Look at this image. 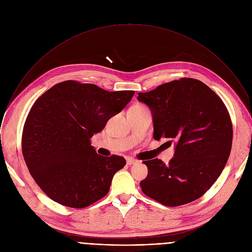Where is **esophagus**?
<instances>
[{"label":"esophagus","instance_id":"1","mask_svg":"<svg viewBox=\"0 0 252 252\" xmlns=\"http://www.w3.org/2000/svg\"><path fill=\"white\" fill-rule=\"evenodd\" d=\"M136 159H134V158H128L127 159H126V163L128 164V165H131V164H134V163H136Z\"/></svg>","mask_w":252,"mask_h":252}]
</instances>
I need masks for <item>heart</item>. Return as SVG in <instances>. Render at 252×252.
<instances>
[{
	"label": "heart",
	"mask_w": 252,
	"mask_h": 252,
	"mask_svg": "<svg viewBox=\"0 0 252 252\" xmlns=\"http://www.w3.org/2000/svg\"><path fill=\"white\" fill-rule=\"evenodd\" d=\"M136 105H138V104H136Z\"/></svg>",
	"instance_id": "b5f03b06"
}]
</instances>
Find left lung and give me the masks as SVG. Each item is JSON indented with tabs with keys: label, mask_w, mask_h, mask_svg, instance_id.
Returning a JSON list of instances; mask_svg holds the SVG:
<instances>
[{
	"label": "left lung",
	"mask_w": 252,
	"mask_h": 252,
	"mask_svg": "<svg viewBox=\"0 0 252 252\" xmlns=\"http://www.w3.org/2000/svg\"><path fill=\"white\" fill-rule=\"evenodd\" d=\"M137 100L153 115L154 138L174 140L167 164L145 160L142 192L159 203L178 206L203 195L217 182L230 155L232 124L225 104L198 80L183 78L138 93Z\"/></svg>",
	"instance_id": "obj_1"
}]
</instances>
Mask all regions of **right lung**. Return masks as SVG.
<instances>
[{
  "mask_svg": "<svg viewBox=\"0 0 252 252\" xmlns=\"http://www.w3.org/2000/svg\"><path fill=\"white\" fill-rule=\"evenodd\" d=\"M133 94L65 81L35 100L24 126L22 152L31 175L51 199L84 208L109 192L126 159L97 155L91 138Z\"/></svg>",
  "mask_w": 252,
  "mask_h": 252,
  "instance_id": "obj_1",
  "label": "right lung"
}]
</instances>
